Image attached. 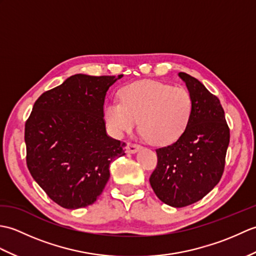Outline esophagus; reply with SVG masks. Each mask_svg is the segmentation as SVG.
<instances>
[{
  "instance_id": "esophagus-1",
  "label": "esophagus",
  "mask_w": 256,
  "mask_h": 256,
  "mask_svg": "<svg viewBox=\"0 0 256 256\" xmlns=\"http://www.w3.org/2000/svg\"><path fill=\"white\" fill-rule=\"evenodd\" d=\"M126 150H128V153L135 154L136 152H138L140 150V146L138 144H134V143H128Z\"/></svg>"
}]
</instances>
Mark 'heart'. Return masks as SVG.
Instances as JSON below:
<instances>
[{"label":"heart","instance_id":"1","mask_svg":"<svg viewBox=\"0 0 256 256\" xmlns=\"http://www.w3.org/2000/svg\"><path fill=\"white\" fill-rule=\"evenodd\" d=\"M120 102L106 103L103 110L108 128L121 136L140 131L150 144L175 143L186 132L194 113V99L184 86L154 80H140L122 86Z\"/></svg>","mask_w":256,"mask_h":256}]
</instances>
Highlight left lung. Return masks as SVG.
<instances>
[{
    "label": "left lung",
    "instance_id": "1",
    "mask_svg": "<svg viewBox=\"0 0 256 256\" xmlns=\"http://www.w3.org/2000/svg\"><path fill=\"white\" fill-rule=\"evenodd\" d=\"M178 76L192 96V118L180 138L156 150L157 166L150 182L162 202L182 208L202 199L220 182L230 130L218 98L192 76Z\"/></svg>",
    "mask_w": 256,
    "mask_h": 256
}]
</instances>
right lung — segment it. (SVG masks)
Returning a JSON list of instances; mask_svg holds the SVG:
<instances>
[{
    "mask_svg": "<svg viewBox=\"0 0 256 256\" xmlns=\"http://www.w3.org/2000/svg\"><path fill=\"white\" fill-rule=\"evenodd\" d=\"M122 77L74 74L32 106L25 124L27 167L62 208L94 204L110 178V164L125 155V143L108 136L103 118L106 91Z\"/></svg>",
    "mask_w": 256,
    "mask_h": 256,
    "instance_id": "obj_1",
    "label": "right lung"
}]
</instances>
